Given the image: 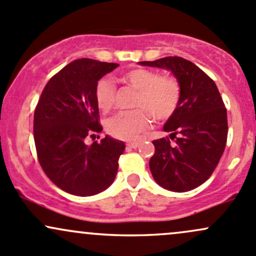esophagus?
Instances as JSON below:
<instances>
[{"label":"esophagus","mask_w":256,"mask_h":256,"mask_svg":"<svg viewBox=\"0 0 256 256\" xmlns=\"http://www.w3.org/2000/svg\"><path fill=\"white\" fill-rule=\"evenodd\" d=\"M140 145V142H127V148L128 149H136Z\"/></svg>","instance_id":"esophagus-1"}]
</instances>
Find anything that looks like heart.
Instances as JSON below:
<instances>
[{
  "label": "heart",
  "mask_w": 256,
  "mask_h": 256,
  "mask_svg": "<svg viewBox=\"0 0 256 256\" xmlns=\"http://www.w3.org/2000/svg\"><path fill=\"white\" fill-rule=\"evenodd\" d=\"M123 79L139 92L136 107L146 109L158 120L172 116L178 107L180 98V88L178 82L171 76H160V74L148 68H133L123 74ZM114 82L102 78L95 88V100L101 111L107 112L114 104ZM150 124V116L144 110L120 111L108 118L106 130L117 139L132 140L138 138Z\"/></svg>",
  "instance_id": "heart-1"
}]
</instances>
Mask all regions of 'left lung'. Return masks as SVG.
I'll list each match as a JSON object with an SVG mask.
<instances>
[{"instance_id":"obj_1","label":"left lung","mask_w":256,"mask_h":256,"mask_svg":"<svg viewBox=\"0 0 256 256\" xmlns=\"http://www.w3.org/2000/svg\"><path fill=\"white\" fill-rule=\"evenodd\" d=\"M139 64L171 70L180 88L178 107L164 126L176 144L168 138L154 140L151 174L167 190H192L208 180L226 148L228 124L224 101L215 82L188 60L164 57Z\"/></svg>"}]
</instances>
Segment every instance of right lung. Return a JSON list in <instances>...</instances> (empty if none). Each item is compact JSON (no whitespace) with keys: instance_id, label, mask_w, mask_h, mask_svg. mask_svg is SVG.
I'll return each instance as SVG.
<instances>
[{"instance_id":"1","label":"right lung","mask_w":256,"mask_h":256,"mask_svg":"<svg viewBox=\"0 0 256 256\" xmlns=\"http://www.w3.org/2000/svg\"><path fill=\"white\" fill-rule=\"evenodd\" d=\"M118 66L90 58L70 62L48 80L35 108L38 158L46 176L70 194H98L116 178L124 142L106 136L86 145L85 138L102 130L95 88Z\"/></svg>"}]
</instances>
